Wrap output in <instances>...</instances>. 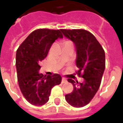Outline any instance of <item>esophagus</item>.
Masks as SVG:
<instances>
[{
	"label": "esophagus",
	"mask_w": 123,
	"mask_h": 123,
	"mask_svg": "<svg viewBox=\"0 0 123 123\" xmlns=\"http://www.w3.org/2000/svg\"><path fill=\"white\" fill-rule=\"evenodd\" d=\"M67 80L65 79V78H62V84H64V83H67Z\"/></svg>",
	"instance_id": "34e87169"
}]
</instances>
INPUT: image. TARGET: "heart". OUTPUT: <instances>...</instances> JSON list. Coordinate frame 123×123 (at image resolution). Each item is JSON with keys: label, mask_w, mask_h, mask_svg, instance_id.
Returning <instances> with one entry per match:
<instances>
[{"label": "heart", "mask_w": 123, "mask_h": 123, "mask_svg": "<svg viewBox=\"0 0 123 123\" xmlns=\"http://www.w3.org/2000/svg\"><path fill=\"white\" fill-rule=\"evenodd\" d=\"M69 43V41H64V44H65V43Z\"/></svg>", "instance_id": "obj_1"}]
</instances>
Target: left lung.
I'll return each instance as SVG.
<instances>
[{
	"instance_id": "obj_1",
	"label": "left lung",
	"mask_w": 123,
	"mask_h": 123,
	"mask_svg": "<svg viewBox=\"0 0 123 123\" xmlns=\"http://www.w3.org/2000/svg\"><path fill=\"white\" fill-rule=\"evenodd\" d=\"M61 32L75 44L76 64L79 69L77 74L84 78L82 83L68 79L73 84V91L66 94L65 98L69 105L80 108L87 105L99 89L105 68V51L94 36L87 31L61 29Z\"/></svg>"
}]
</instances>
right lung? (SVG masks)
Returning <instances> with one entry per match:
<instances>
[{
    "label": "right lung",
    "instance_id": "obj_1",
    "mask_svg": "<svg viewBox=\"0 0 123 123\" xmlns=\"http://www.w3.org/2000/svg\"><path fill=\"white\" fill-rule=\"evenodd\" d=\"M61 29H39L31 33L18 47L16 55V67L18 85L22 94L31 104L44 105L48 101L52 87L59 85L61 76L39 73V64L47 56L56 39L62 38Z\"/></svg>",
    "mask_w": 123,
    "mask_h": 123
}]
</instances>
